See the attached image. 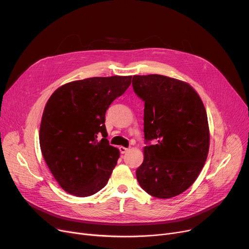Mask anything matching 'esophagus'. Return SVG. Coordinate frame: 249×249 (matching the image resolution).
Segmentation results:
<instances>
[{
  "label": "esophagus",
  "mask_w": 249,
  "mask_h": 249,
  "mask_svg": "<svg viewBox=\"0 0 249 249\" xmlns=\"http://www.w3.org/2000/svg\"><path fill=\"white\" fill-rule=\"evenodd\" d=\"M119 150H120V152H121L122 154H124V153H126V152L129 150V148H126V147H124V146H120V147H119Z\"/></svg>",
  "instance_id": "34e87169"
}]
</instances>
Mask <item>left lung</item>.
I'll return each instance as SVG.
<instances>
[{
    "label": "left lung",
    "mask_w": 249,
    "mask_h": 249,
    "mask_svg": "<svg viewBox=\"0 0 249 249\" xmlns=\"http://www.w3.org/2000/svg\"><path fill=\"white\" fill-rule=\"evenodd\" d=\"M132 85L144 101V137L156 140L143 148L137 180L155 198L176 197L194 184L207 160L210 131L205 106L193 87L177 78L134 75Z\"/></svg>",
    "instance_id": "obj_1"
}]
</instances>
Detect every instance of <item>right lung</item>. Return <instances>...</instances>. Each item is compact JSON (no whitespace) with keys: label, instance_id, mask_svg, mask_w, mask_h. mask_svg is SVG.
Returning <instances> with one entry per match:
<instances>
[{"label":"right lung","instance_id":"obj_1","mask_svg":"<svg viewBox=\"0 0 249 249\" xmlns=\"http://www.w3.org/2000/svg\"><path fill=\"white\" fill-rule=\"evenodd\" d=\"M131 78L114 75L74 81L59 87L48 99L39 142L52 176L67 193L89 197L108 182L120 152L109 144L105 114Z\"/></svg>","mask_w":249,"mask_h":249}]
</instances>
